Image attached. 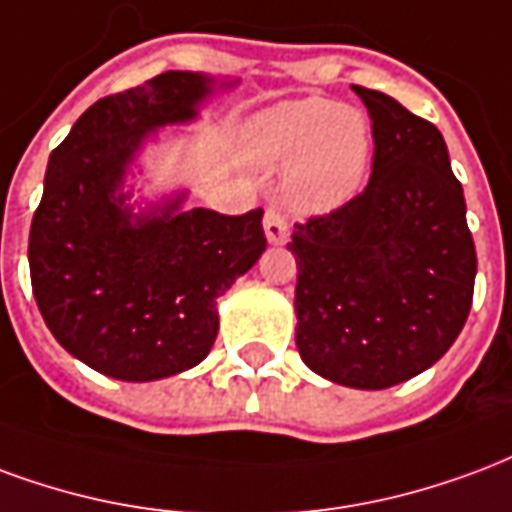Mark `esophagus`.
Returning a JSON list of instances; mask_svg holds the SVG:
<instances>
[{"mask_svg":"<svg viewBox=\"0 0 512 512\" xmlns=\"http://www.w3.org/2000/svg\"><path fill=\"white\" fill-rule=\"evenodd\" d=\"M264 234H267V240L272 245H283V242L289 240V223H286V218L275 207L264 212Z\"/></svg>","mask_w":512,"mask_h":512,"instance_id":"1","label":"esophagus"}]
</instances>
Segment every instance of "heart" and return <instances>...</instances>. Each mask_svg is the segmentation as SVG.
Listing matches in <instances>:
<instances>
[{"label": "heart", "instance_id": "1", "mask_svg": "<svg viewBox=\"0 0 512 512\" xmlns=\"http://www.w3.org/2000/svg\"><path fill=\"white\" fill-rule=\"evenodd\" d=\"M374 133L360 108L324 98L283 100L245 128V152L259 169H281L294 210L330 212L357 196L371 166Z\"/></svg>", "mask_w": 512, "mask_h": 512}]
</instances>
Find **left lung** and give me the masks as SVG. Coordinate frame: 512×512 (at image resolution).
I'll return each instance as SVG.
<instances>
[{"instance_id":"obj_1","label":"left lung","mask_w":512,"mask_h":512,"mask_svg":"<svg viewBox=\"0 0 512 512\" xmlns=\"http://www.w3.org/2000/svg\"><path fill=\"white\" fill-rule=\"evenodd\" d=\"M352 89L374 130L371 179L330 215L294 223V338L324 379L384 390L453 346L477 256L442 133L384 92Z\"/></svg>"}]
</instances>
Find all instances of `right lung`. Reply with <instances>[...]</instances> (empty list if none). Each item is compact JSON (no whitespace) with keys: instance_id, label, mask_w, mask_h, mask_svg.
Segmentation results:
<instances>
[{"instance_id":"right-lung-1","label":"right lung","mask_w":512,"mask_h":512,"mask_svg":"<svg viewBox=\"0 0 512 512\" xmlns=\"http://www.w3.org/2000/svg\"><path fill=\"white\" fill-rule=\"evenodd\" d=\"M215 78L169 70L89 106L48 158L29 229L37 308L67 352L122 382L182 374L210 354L218 297L267 248L261 215L185 193L133 215L125 171L152 130L196 117Z\"/></svg>"}]
</instances>
